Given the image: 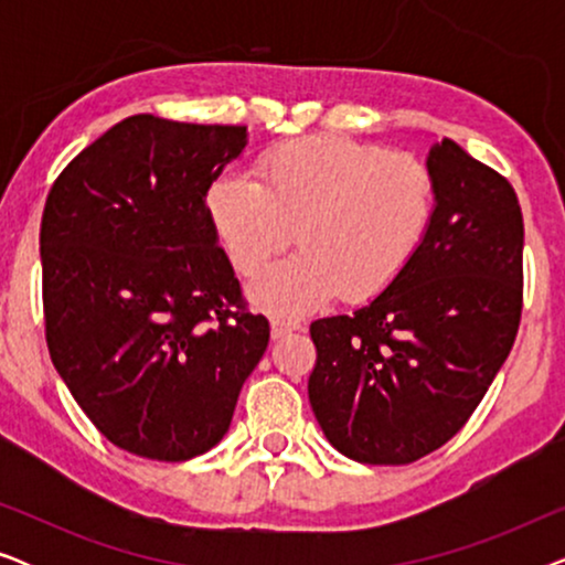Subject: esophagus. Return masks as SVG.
<instances>
[{
    "mask_svg": "<svg viewBox=\"0 0 565 565\" xmlns=\"http://www.w3.org/2000/svg\"><path fill=\"white\" fill-rule=\"evenodd\" d=\"M269 329H273V339H282L288 337L290 331H300L303 327H300L298 321L282 319V316H273V319H269Z\"/></svg>",
    "mask_w": 565,
    "mask_h": 565,
    "instance_id": "1",
    "label": "esophagus"
}]
</instances>
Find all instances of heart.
<instances>
[{
	"label": "heart",
	"instance_id": "heart-1",
	"mask_svg": "<svg viewBox=\"0 0 565 565\" xmlns=\"http://www.w3.org/2000/svg\"><path fill=\"white\" fill-rule=\"evenodd\" d=\"M205 207L244 277L298 238L300 249L252 285L259 308L292 316L339 292L344 300H370L388 290L427 242L437 177L416 153L311 136L262 153L257 182L215 177Z\"/></svg>",
	"mask_w": 565,
	"mask_h": 565
}]
</instances>
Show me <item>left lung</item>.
<instances>
[{
    "mask_svg": "<svg viewBox=\"0 0 565 565\" xmlns=\"http://www.w3.org/2000/svg\"><path fill=\"white\" fill-rule=\"evenodd\" d=\"M427 164L437 213L416 259L373 303L311 323L316 419L339 452L370 466H406L458 435L522 319L514 188L450 138Z\"/></svg>",
    "mask_w": 565,
    "mask_h": 565,
    "instance_id": "left-lung-1",
    "label": "left lung"
}]
</instances>
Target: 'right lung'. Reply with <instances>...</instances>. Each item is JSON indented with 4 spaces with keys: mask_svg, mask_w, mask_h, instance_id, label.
Instances as JSON below:
<instances>
[{
    "mask_svg": "<svg viewBox=\"0 0 565 565\" xmlns=\"http://www.w3.org/2000/svg\"><path fill=\"white\" fill-rule=\"evenodd\" d=\"M244 146L246 126L130 115L45 200L51 360L103 437L141 458L211 450L267 350L269 323L246 308L205 207Z\"/></svg>",
    "mask_w": 565,
    "mask_h": 565,
    "instance_id": "1",
    "label": "right lung"
}]
</instances>
